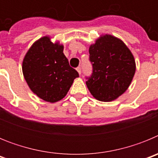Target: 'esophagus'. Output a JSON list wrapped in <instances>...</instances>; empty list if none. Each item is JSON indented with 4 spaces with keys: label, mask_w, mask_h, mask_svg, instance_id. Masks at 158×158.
<instances>
[{
    "label": "esophagus",
    "mask_w": 158,
    "mask_h": 158,
    "mask_svg": "<svg viewBox=\"0 0 158 158\" xmlns=\"http://www.w3.org/2000/svg\"><path fill=\"white\" fill-rule=\"evenodd\" d=\"M77 70L78 73L81 75V66H78L77 68Z\"/></svg>",
    "instance_id": "obj_1"
}]
</instances>
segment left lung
Masks as SVG:
<instances>
[{
	"mask_svg": "<svg viewBox=\"0 0 158 158\" xmlns=\"http://www.w3.org/2000/svg\"><path fill=\"white\" fill-rule=\"evenodd\" d=\"M89 61L93 72L86 85L100 101H111L129 87L135 73V62L123 42L105 35L89 47Z\"/></svg>",
	"mask_w": 158,
	"mask_h": 158,
	"instance_id": "obj_1",
	"label": "left lung"
}]
</instances>
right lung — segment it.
Masks as SVG:
<instances>
[{
  "mask_svg": "<svg viewBox=\"0 0 158 158\" xmlns=\"http://www.w3.org/2000/svg\"><path fill=\"white\" fill-rule=\"evenodd\" d=\"M23 73L31 91L47 102L54 103L67 94L79 77L63 54V46L43 37L31 46L23 62Z\"/></svg>",
  "mask_w": 158,
  "mask_h": 158,
  "instance_id": "1",
  "label": "right lung"
}]
</instances>
